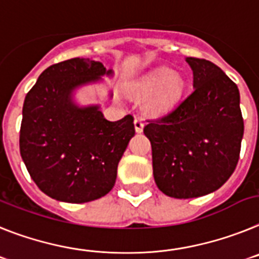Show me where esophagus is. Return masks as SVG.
Segmentation results:
<instances>
[{
	"label": "esophagus",
	"instance_id": "1",
	"mask_svg": "<svg viewBox=\"0 0 259 259\" xmlns=\"http://www.w3.org/2000/svg\"><path fill=\"white\" fill-rule=\"evenodd\" d=\"M143 126H145V122H143L142 118H136L134 120V127H136L137 133H142Z\"/></svg>",
	"mask_w": 259,
	"mask_h": 259
}]
</instances>
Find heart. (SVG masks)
<instances>
[{"label":"heart","instance_id":"1","mask_svg":"<svg viewBox=\"0 0 259 259\" xmlns=\"http://www.w3.org/2000/svg\"><path fill=\"white\" fill-rule=\"evenodd\" d=\"M184 80L177 71L159 67L134 84L133 91L138 96H148L147 107L152 112L169 109L181 96Z\"/></svg>","mask_w":259,"mask_h":259}]
</instances>
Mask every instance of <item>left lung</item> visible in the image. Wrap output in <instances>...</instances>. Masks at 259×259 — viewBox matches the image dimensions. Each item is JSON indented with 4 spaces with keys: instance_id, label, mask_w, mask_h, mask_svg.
<instances>
[{
    "instance_id": "left-lung-1",
    "label": "left lung",
    "mask_w": 259,
    "mask_h": 259,
    "mask_svg": "<svg viewBox=\"0 0 259 259\" xmlns=\"http://www.w3.org/2000/svg\"><path fill=\"white\" fill-rule=\"evenodd\" d=\"M186 61L194 90L143 129L151 142L157 188L179 199L202 197L226 184L236 169L244 136L236 83L207 60Z\"/></svg>"
}]
</instances>
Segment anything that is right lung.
Returning a JSON list of instances; mask_svg holds the SVG:
<instances>
[{"mask_svg": "<svg viewBox=\"0 0 259 259\" xmlns=\"http://www.w3.org/2000/svg\"><path fill=\"white\" fill-rule=\"evenodd\" d=\"M111 75L91 58L52 65L27 92L22 111L19 150L31 179L53 199L84 203L111 192L117 165L136 134L127 114L108 121L99 107H76V87Z\"/></svg>", "mask_w": 259, "mask_h": 259, "instance_id": "1", "label": "right lung"}]
</instances>
